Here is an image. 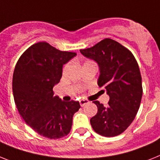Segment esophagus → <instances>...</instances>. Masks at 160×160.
Returning a JSON list of instances; mask_svg holds the SVG:
<instances>
[{"instance_id":"obj_1","label":"esophagus","mask_w":160,"mask_h":160,"mask_svg":"<svg viewBox=\"0 0 160 160\" xmlns=\"http://www.w3.org/2000/svg\"><path fill=\"white\" fill-rule=\"evenodd\" d=\"M79 103H80V105H81V106H84V105L89 103V101L82 99V100H80V101H79Z\"/></svg>"}]
</instances>
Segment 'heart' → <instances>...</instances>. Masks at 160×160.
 I'll list each match as a JSON object with an SVG mask.
<instances>
[{"mask_svg":"<svg viewBox=\"0 0 160 160\" xmlns=\"http://www.w3.org/2000/svg\"><path fill=\"white\" fill-rule=\"evenodd\" d=\"M87 62H88V61H87Z\"/></svg>","mask_w":160,"mask_h":160,"instance_id":"obj_1","label":"heart"}]
</instances>
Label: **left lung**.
Listing matches in <instances>:
<instances>
[{
    "label": "left lung",
    "mask_w": 160,
    "mask_h": 160,
    "mask_svg": "<svg viewBox=\"0 0 160 160\" xmlns=\"http://www.w3.org/2000/svg\"><path fill=\"white\" fill-rule=\"evenodd\" d=\"M80 52L98 63L97 83L109 96L107 106L93 101L98 110L90 120L92 128L103 137L120 135L132 122L142 101V75L137 60L128 49L110 38Z\"/></svg>",
    "instance_id": "left-lung-1"
}]
</instances>
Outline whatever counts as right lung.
I'll list each match as a JSON object with an SVG mask.
<instances>
[{"instance_id": "1", "label": "right lung", "mask_w": 160, "mask_h": 160, "mask_svg": "<svg viewBox=\"0 0 160 160\" xmlns=\"http://www.w3.org/2000/svg\"><path fill=\"white\" fill-rule=\"evenodd\" d=\"M76 55L41 42L28 47L15 65L12 82L14 103L25 122L42 137L58 139L70 132L79 102L53 96V88L61 78L63 65Z\"/></svg>"}]
</instances>
